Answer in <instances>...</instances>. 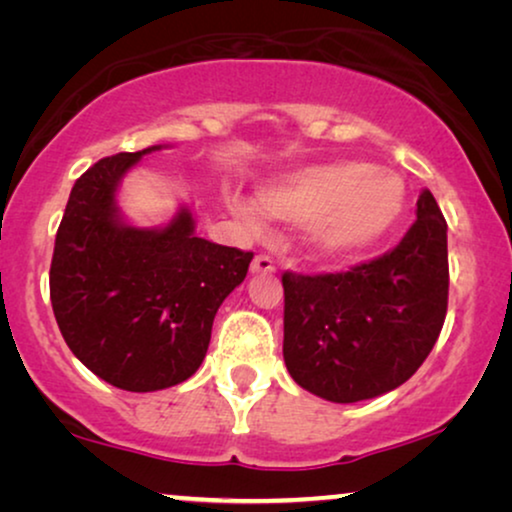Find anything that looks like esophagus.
Segmentation results:
<instances>
[{"mask_svg": "<svg viewBox=\"0 0 512 512\" xmlns=\"http://www.w3.org/2000/svg\"><path fill=\"white\" fill-rule=\"evenodd\" d=\"M251 272H254V275H270V272H275V261H272L270 256L258 254L254 261H251Z\"/></svg>", "mask_w": 512, "mask_h": 512, "instance_id": "1", "label": "esophagus"}]
</instances>
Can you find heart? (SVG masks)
Listing matches in <instances>:
<instances>
[{"instance_id":"heart-1","label":"heart","mask_w":512,"mask_h":512,"mask_svg":"<svg viewBox=\"0 0 512 512\" xmlns=\"http://www.w3.org/2000/svg\"><path fill=\"white\" fill-rule=\"evenodd\" d=\"M233 214L251 230H261V209L284 223H307L314 254L345 263L380 244L408 207L401 174L366 160H335L286 172L258 188V209L244 198L228 200Z\"/></svg>"}]
</instances>
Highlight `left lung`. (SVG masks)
I'll use <instances>...</instances> for the list:
<instances>
[{
  "label": "left lung",
  "mask_w": 512,
  "mask_h": 512,
  "mask_svg": "<svg viewBox=\"0 0 512 512\" xmlns=\"http://www.w3.org/2000/svg\"><path fill=\"white\" fill-rule=\"evenodd\" d=\"M284 284V363L293 380L333 403H356L408 382L447 314V223L431 191L394 249L345 272Z\"/></svg>",
  "instance_id": "8db88e82"
}]
</instances>
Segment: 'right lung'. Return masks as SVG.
Masks as SVG:
<instances>
[{
    "label": "right lung",
    "mask_w": 512,
    "mask_h": 512,
    "mask_svg": "<svg viewBox=\"0 0 512 512\" xmlns=\"http://www.w3.org/2000/svg\"><path fill=\"white\" fill-rule=\"evenodd\" d=\"M156 149L102 158L76 179L51 261L53 314L67 347L125 391L174 387L200 368L216 310L254 258L195 235L186 207L165 228L121 219L118 184Z\"/></svg>",
    "instance_id": "right-lung-1"
}]
</instances>
